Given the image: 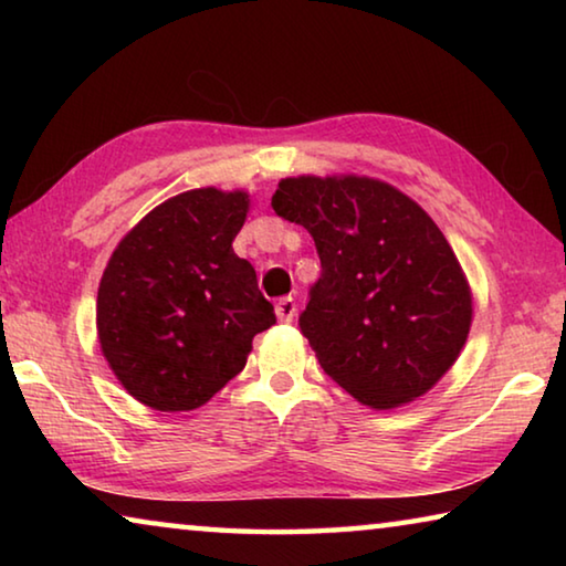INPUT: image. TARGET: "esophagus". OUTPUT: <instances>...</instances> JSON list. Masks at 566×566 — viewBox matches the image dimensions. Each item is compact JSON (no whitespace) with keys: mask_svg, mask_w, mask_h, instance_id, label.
I'll use <instances>...</instances> for the list:
<instances>
[{"mask_svg":"<svg viewBox=\"0 0 566 566\" xmlns=\"http://www.w3.org/2000/svg\"><path fill=\"white\" fill-rule=\"evenodd\" d=\"M274 312H276V319H280V322H292L294 314H296V302L292 300V296H282V300L274 304Z\"/></svg>","mask_w":566,"mask_h":566,"instance_id":"34e87169","label":"esophagus"}]
</instances>
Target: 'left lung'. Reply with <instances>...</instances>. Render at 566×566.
<instances>
[{
    "label": "left lung",
    "instance_id": "left-lung-1",
    "mask_svg": "<svg viewBox=\"0 0 566 566\" xmlns=\"http://www.w3.org/2000/svg\"><path fill=\"white\" fill-rule=\"evenodd\" d=\"M274 212L302 224L322 274L300 329L322 369L371 409H395L442 379L472 324V292L424 209L369 177H290Z\"/></svg>",
    "mask_w": 566,
    "mask_h": 566
}]
</instances>
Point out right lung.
<instances>
[{"mask_svg":"<svg viewBox=\"0 0 566 566\" xmlns=\"http://www.w3.org/2000/svg\"><path fill=\"white\" fill-rule=\"evenodd\" d=\"M247 209V191H181L114 249L97 332L104 359L142 405H207L244 369L254 334L276 322L254 266L232 249Z\"/></svg>","mask_w":566,"mask_h":566,"instance_id":"right-lung-1","label":"right lung"}]
</instances>
